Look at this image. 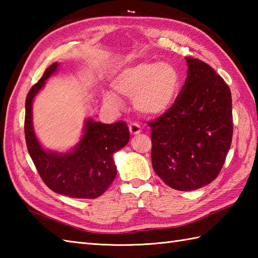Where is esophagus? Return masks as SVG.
<instances>
[{"label":"esophagus","instance_id":"34e87169","mask_svg":"<svg viewBox=\"0 0 258 258\" xmlns=\"http://www.w3.org/2000/svg\"><path fill=\"white\" fill-rule=\"evenodd\" d=\"M128 130H130V133L132 135H138L141 133V131H142L140 124H138V123H131L128 125Z\"/></svg>","mask_w":258,"mask_h":258}]
</instances>
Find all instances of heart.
<instances>
[{"label": "heart", "instance_id": "1", "mask_svg": "<svg viewBox=\"0 0 258 258\" xmlns=\"http://www.w3.org/2000/svg\"><path fill=\"white\" fill-rule=\"evenodd\" d=\"M182 78L169 63L145 62L126 68L113 81V89L119 95L133 98L138 111L147 116L166 113L177 100ZM114 92L104 93L107 105L122 107V101Z\"/></svg>", "mask_w": 258, "mask_h": 258}]
</instances>
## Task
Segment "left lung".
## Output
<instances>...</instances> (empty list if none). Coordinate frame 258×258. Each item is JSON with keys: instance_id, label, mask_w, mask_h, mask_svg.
Instances as JSON below:
<instances>
[{"instance_id": "8db88e82", "label": "left lung", "mask_w": 258, "mask_h": 258, "mask_svg": "<svg viewBox=\"0 0 258 258\" xmlns=\"http://www.w3.org/2000/svg\"><path fill=\"white\" fill-rule=\"evenodd\" d=\"M187 76L166 113L149 122L152 165L169 187L193 190L220 174L232 143L231 90L210 65L186 56Z\"/></svg>"}]
</instances>
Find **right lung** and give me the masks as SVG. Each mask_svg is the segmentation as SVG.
I'll list each match as a JSON object with an SVG mask.
<instances>
[{"label": "right lung", "instance_id": "1", "mask_svg": "<svg viewBox=\"0 0 258 258\" xmlns=\"http://www.w3.org/2000/svg\"><path fill=\"white\" fill-rule=\"evenodd\" d=\"M57 67L55 62L46 69L40 81L27 93L24 120L27 151L48 188L72 199H96L116 176L113 155L128 143V127L124 120L103 124L89 118L83 136L71 152L57 153L43 149L33 130L32 103L45 81L56 72Z\"/></svg>", "mask_w": 258, "mask_h": 258}]
</instances>
